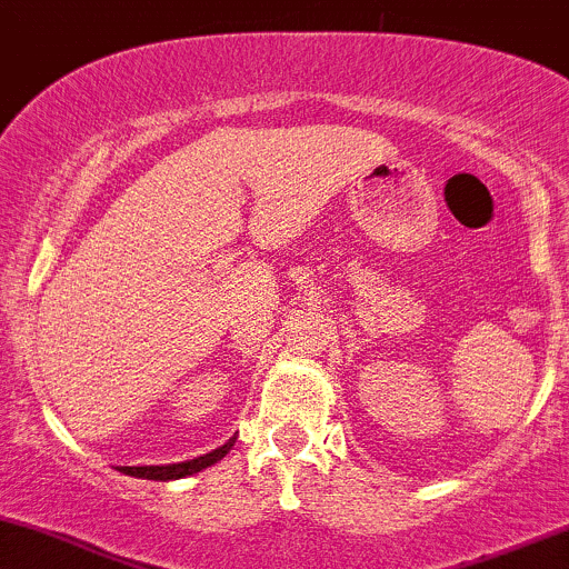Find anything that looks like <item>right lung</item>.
Instances as JSON below:
<instances>
[{"label": "right lung", "mask_w": 569, "mask_h": 569, "mask_svg": "<svg viewBox=\"0 0 569 569\" xmlns=\"http://www.w3.org/2000/svg\"><path fill=\"white\" fill-rule=\"evenodd\" d=\"M234 447V439L227 443H221L219 449L213 452L194 457V460H184V462H171V466H122L120 471L126 476H136V479H152V481H171V479H184V476H192L202 471V468L213 466L224 457L230 449Z\"/></svg>", "instance_id": "1"}]
</instances>
